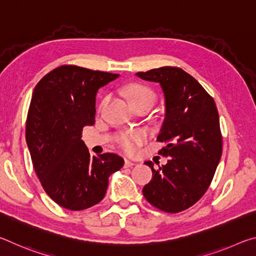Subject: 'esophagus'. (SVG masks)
<instances>
[{
    "instance_id": "obj_1",
    "label": "esophagus",
    "mask_w": 256,
    "mask_h": 256,
    "mask_svg": "<svg viewBox=\"0 0 256 256\" xmlns=\"http://www.w3.org/2000/svg\"><path fill=\"white\" fill-rule=\"evenodd\" d=\"M134 162H130V160H126L125 159V162H124V167L125 168H128V167H133L134 166Z\"/></svg>"
}]
</instances>
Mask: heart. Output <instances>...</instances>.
I'll return each instance as SVG.
<instances>
[{
    "instance_id": "b5f03b06",
    "label": "heart",
    "mask_w": 256,
    "mask_h": 256,
    "mask_svg": "<svg viewBox=\"0 0 256 256\" xmlns=\"http://www.w3.org/2000/svg\"><path fill=\"white\" fill-rule=\"evenodd\" d=\"M126 97L133 108H136L142 105H154V94L144 84H131L126 89ZM146 136L141 130L136 131L120 132L115 138L118 146L124 152L133 154L136 152L138 146L146 141Z\"/></svg>"
}]
</instances>
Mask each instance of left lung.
I'll return each instance as SVG.
<instances>
[{"label":"left lung","instance_id":"8db88e82","mask_svg":"<svg viewBox=\"0 0 256 256\" xmlns=\"http://www.w3.org/2000/svg\"><path fill=\"white\" fill-rule=\"evenodd\" d=\"M136 76L158 82L164 96V124L157 138L167 144L159 151L168 162L152 170L142 192L157 209L177 214L200 200L211 184L222 158V136L216 102L184 70L162 66Z\"/></svg>","mask_w":256,"mask_h":256}]
</instances>
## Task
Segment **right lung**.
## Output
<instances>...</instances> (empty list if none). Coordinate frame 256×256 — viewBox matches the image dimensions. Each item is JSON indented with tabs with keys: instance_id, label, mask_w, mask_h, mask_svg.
<instances>
[{
	"instance_id": "obj_1",
	"label": "right lung",
	"mask_w": 256,
	"mask_h": 256,
	"mask_svg": "<svg viewBox=\"0 0 256 256\" xmlns=\"http://www.w3.org/2000/svg\"><path fill=\"white\" fill-rule=\"evenodd\" d=\"M118 74L62 66L34 86L26 141L42 188L60 206L84 210L105 196L108 177L123 167L115 154L90 157L82 128L94 124L96 94Z\"/></svg>"
}]
</instances>
